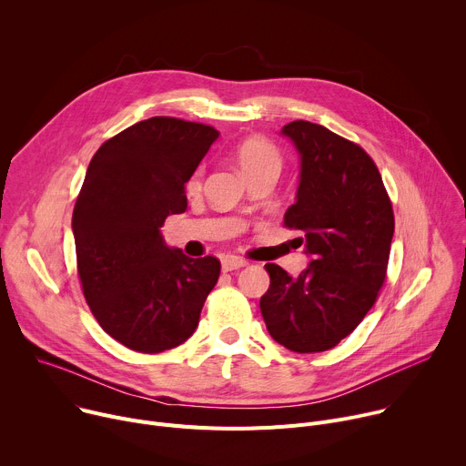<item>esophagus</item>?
Masks as SVG:
<instances>
[{
  "label": "esophagus",
  "mask_w": 466,
  "mask_h": 466,
  "mask_svg": "<svg viewBox=\"0 0 466 466\" xmlns=\"http://www.w3.org/2000/svg\"><path fill=\"white\" fill-rule=\"evenodd\" d=\"M245 265H247V261L241 259V258H236V256H225V258L221 259V269H223L225 273L234 271V269H239V268H245Z\"/></svg>",
  "instance_id": "34e87169"
}]
</instances>
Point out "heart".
<instances>
[{
  "label": "heart",
  "mask_w": 466,
  "mask_h": 466,
  "mask_svg": "<svg viewBox=\"0 0 466 466\" xmlns=\"http://www.w3.org/2000/svg\"><path fill=\"white\" fill-rule=\"evenodd\" d=\"M236 164L247 182L261 177L279 178L282 173V155L280 151L268 140L263 138H247L236 147ZM205 169L198 167L187 180L186 187L189 193H198L203 187Z\"/></svg>",
  "instance_id": "heart-1"
}]
</instances>
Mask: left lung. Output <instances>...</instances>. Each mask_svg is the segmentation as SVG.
Listing matches in <instances>:
<instances>
[{"instance_id": "obj_1", "label": "left lung", "mask_w": 466, "mask_h": 466, "mask_svg": "<svg viewBox=\"0 0 466 466\" xmlns=\"http://www.w3.org/2000/svg\"><path fill=\"white\" fill-rule=\"evenodd\" d=\"M299 157L295 205L284 216L311 256L297 279L268 263L259 309L271 338L299 354L334 349L356 329L385 282L394 216L372 158L322 125L282 128Z\"/></svg>"}]
</instances>
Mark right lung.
<instances>
[{"instance_id":"right-lung-1","label":"right lung","mask_w":466,"mask_h":466,"mask_svg":"<svg viewBox=\"0 0 466 466\" xmlns=\"http://www.w3.org/2000/svg\"><path fill=\"white\" fill-rule=\"evenodd\" d=\"M218 137L210 125L157 116L106 140L88 166L72 218L77 271L99 326L130 350L182 345L218 284V258H187L160 232L186 210L184 184Z\"/></svg>"}]
</instances>
